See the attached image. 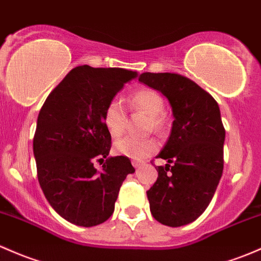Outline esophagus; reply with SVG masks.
<instances>
[{"mask_svg": "<svg viewBox=\"0 0 261 261\" xmlns=\"http://www.w3.org/2000/svg\"><path fill=\"white\" fill-rule=\"evenodd\" d=\"M141 161H139V160H133V166L135 167V169H138V167L141 165Z\"/></svg>", "mask_w": 261, "mask_h": 261, "instance_id": "obj_1", "label": "esophagus"}]
</instances>
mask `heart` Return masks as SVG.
I'll return each mask as SVG.
<instances>
[{
	"label": "heart",
	"mask_w": 261,
	"mask_h": 261,
	"mask_svg": "<svg viewBox=\"0 0 261 261\" xmlns=\"http://www.w3.org/2000/svg\"><path fill=\"white\" fill-rule=\"evenodd\" d=\"M133 105L151 116V121L155 127L163 125V111L165 108L164 98L159 92L151 89H141L136 91L131 97ZM103 125L112 138H117L123 133L126 122V110L120 98L114 97L109 101L103 110ZM115 152L127 158L141 159L152 155L158 150V144L153 140H138L134 138H123L114 145Z\"/></svg>",
	"instance_id": "b5f03b06"
}]
</instances>
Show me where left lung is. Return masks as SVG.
I'll return each instance as SVG.
<instances>
[{
	"instance_id": "8db88e82",
	"label": "left lung",
	"mask_w": 261,
	"mask_h": 261,
	"mask_svg": "<svg viewBox=\"0 0 261 261\" xmlns=\"http://www.w3.org/2000/svg\"><path fill=\"white\" fill-rule=\"evenodd\" d=\"M139 81L165 96L174 116L169 140L158 155L167 164L158 166V180L146 193L150 211L167 226L188 225L209 206L223 175L220 109L213 96L177 73L145 72Z\"/></svg>"
}]
</instances>
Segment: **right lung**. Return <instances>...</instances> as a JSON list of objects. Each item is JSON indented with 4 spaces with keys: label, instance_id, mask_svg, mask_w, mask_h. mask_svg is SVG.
Masks as SVG:
<instances>
[{
    "label": "right lung",
    "instance_id": "right-lung-1",
    "mask_svg": "<svg viewBox=\"0 0 261 261\" xmlns=\"http://www.w3.org/2000/svg\"><path fill=\"white\" fill-rule=\"evenodd\" d=\"M138 75L79 66L38 114L34 138L38 182L54 210L71 224L90 227L108 220L122 181L135 172L128 158L109 155L111 135L102 117L109 101ZM97 160L104 163L101 172L93 166Z\"/></svg>",
    "mask_w": 261,
    "mask_h": 261
}]
</instances>
